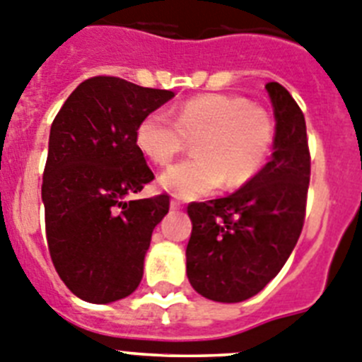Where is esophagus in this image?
<instances>
[{"mask_svg":"<svg viewBox=\"0 0 362 362\" xmlns=\"http://www.w3.org/2000/svg\"><path fill=\"white\" fill-rule=\"evenodd\" d=\"M182 202L177 200V198H171V209H180Z\"/></svg>","mask_w":362,"mask_h":362,"instance_id":"1","label":"esophagus"}]
</instances>
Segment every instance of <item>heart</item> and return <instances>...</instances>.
<instances>
[{
    "label": "heart",
    "mask_w": 362,
    "mask_h": 362,
    "mask_svg": "<svg viewBox=\"0 0 362 362\" xmlns=\"http://www.w3.org/2000/svg\"><path fill=\"white\" fill-rule=\"evenodd\" d=\"M194 141V157L169 168L160 187L184 200L205 197L226 182L242 187L258 173L274 142V120L249 99L207 93L187 99L175 110L146 113L135 129V142L153 164L168 165Z\"/></svg>",
    "instance_id": "1"
}]
</instances>
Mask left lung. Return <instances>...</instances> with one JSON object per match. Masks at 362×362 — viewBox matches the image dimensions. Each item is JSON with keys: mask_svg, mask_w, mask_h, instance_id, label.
Returning a JSON list of instances; mask_svg holds the SVG:
<instances>
[{"mask_svg": "<svg viewBox=\"0 0 362 362\" xmlns=\"http://www.w3.org/2000/svg\"><path fill=\"white\" fill-rule=\"evenodd\" d=\"M276 117L274 153L256 177L226 198L187 205L193 221L187 278L204 298L238 303L278 276L307 214L310 149L305 115L285 86L267 83Z\"/></svg>", "mask_w": 362, "mask_h": 362, "instance_id": "obj_1", "label": "left lung"}]
</instances>
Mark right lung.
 <instances>
[{"mask_svg": "<svg viewBox=\"0 0 362 362\" xmlns=\"http://www.w3.org/2000/svg\"><path fill=\"white\" fill-rule=\"evenodd\" d=\"M173 95L95 76L71 92L52 122L41 185L48 250L64 285L84 301H117L141 283L169 197L129 198L155 178L135 129Z\"/></svg>", "mask_w": 362, "mask_h": 362, "instance_id": "right-lung-1", "label": "right lung"}]
</instances>
